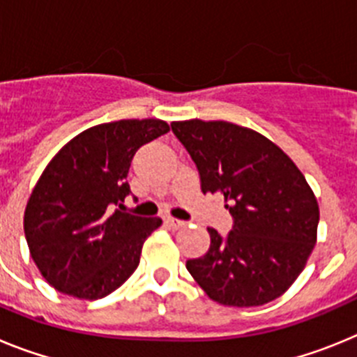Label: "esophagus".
<instances>
[{
	"label": "esophagus",
	"mask_w": 357,
	"mask_h": 357,
	"mask_svg": "<svg viewBox=\"0 0 357 357\" xmlns=\"http://www.w3.org/2000/svg\"><path fill=\"white\" fill-rule=\"evenodd\" d=\"M164 223H166V227H169V229H173V230L185 227V222H182V220H176V218H166V220H164Z\"/></svg>",
	"instance_id": "1"
}]
</instances>
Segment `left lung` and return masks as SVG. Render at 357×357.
<instances>
[{
	"label": "left lung",
	"instance_id": "left-lung-1",
	"mask_svg": "<svg viewBox=\"0 0 357 357\" xmlns=\"http://www.w3.org/2000/svg\"><path fill=\"white\" fill-rule=\"evenodd\" d=\"M200 173L204 195H223L234 225L211 234L206 255L185 263L214 302L252 307L275 301L296 280L317 243L318 202L305 176L275 143L229 121H173Z\"/></svg>",
	"mask_w": 357,
	"mask_h": 357
}]
</instances>
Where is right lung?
Segmentation results:
<instances>
[{
  "label": "right lung",
  "mask_w": 357,
  "mask_h": 357,
  "mask_svg": "<svg viewBox=\"0 0 357 357\" xmlns=\"http://www.w3.org/2000/svg\"><path fill=\"white\" fill-rule=\"evenodd\" d=\"M169 130L162 119H119L73 137L50 160L24 209L33 263L56 291L103 298L135 272L160 218L123 213L130 162Z\"/></svg>",
  "instance_id": "obj_1"
}]
</instances>
